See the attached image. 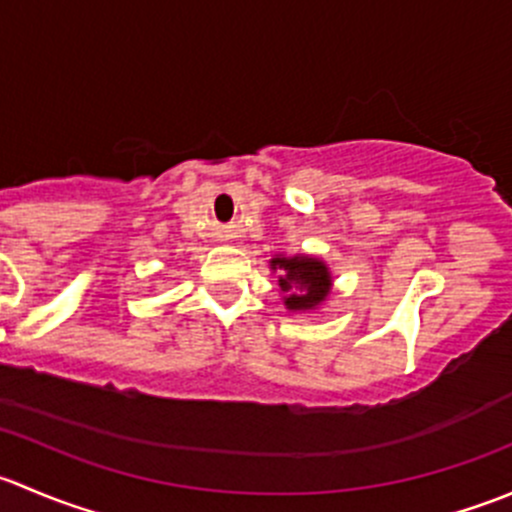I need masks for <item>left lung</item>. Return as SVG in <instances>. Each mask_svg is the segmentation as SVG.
<instances>
[{
	"label": "left lung",
	"mask_w": 512,
	"mask_h": 512,
	"mask_svg": "<svg viewBox=\"0 0 512 512\" xmlns=\"http://www.w3.org/2000/svg\"><path fill=\"white\" fill-rule=\"evenodd\" d=\"M270 270L277 272L282 302L289 312H314L332 294L334 277L322 257L275 255Z\"/></svg>",
	"instance_id": "1"
}]
</instances>
